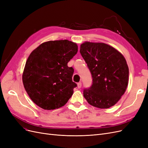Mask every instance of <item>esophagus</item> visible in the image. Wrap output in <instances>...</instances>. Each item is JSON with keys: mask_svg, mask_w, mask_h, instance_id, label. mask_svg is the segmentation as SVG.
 Returning a JSON list of instances; mask_svg holds the SVG:
<instances>
[{"mask_svg": "<svg viewBox=\"0 0 148 148\" xmlns=\"http://www.w3.org/2000/svg\"><path fill=\"white\" fill-rule=\"evenodd\" d=\"M82 83H81V82H79V83L77 84L78 88H81V87H82Z\"/></svg>", "mask_w": 148, "mask_h": 148, "instance_id": "34e87169", "label": "esophagus"}]
</instances>
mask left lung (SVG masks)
<instances>
[{"instance_id":"1","label":"left lung","mask_w":148,"mask_h":148,"mask_svg":"<svg viewBox=\"0 0 148 148\" xmlns=\"http://www.w3.org/2000/svg\"><path fill=\"white\" fill-rule=\"evenodd\" d=\"M80 53L92 78V86L84 89V97L99 109L114 106L128 83L129 69L125 57L112 46L102 42H84L80 46Z\"/></svg>"}]
</instances>
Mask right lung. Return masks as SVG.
<instances>
[{"label":"right lung","instance_id":"right-lung-1","mask_svg":"<svg viewBox=\"0 0 148 148\" xmlns=\"http://www.w3.org/2000/svg\"><path fill=\"white\" fill-rule=\"evenodd\" d=\"M77 52V43L64 39L43 42L30 53L22 81L37 106L53 110L68 102L77 85L72 81L74 70L67 64Z\"/></svg>","mask_w":148,"mask_h":148}]
</instances>
